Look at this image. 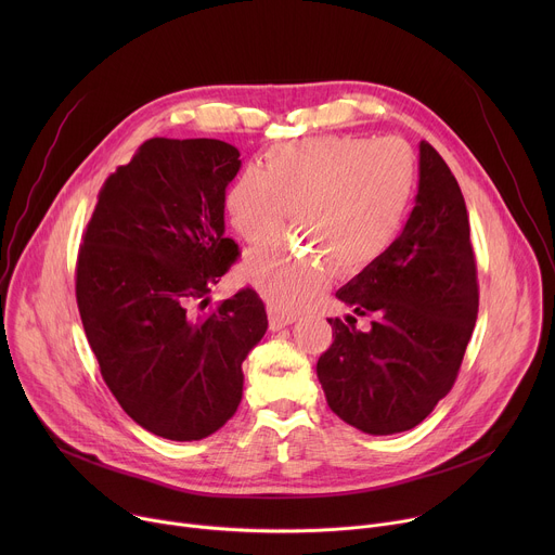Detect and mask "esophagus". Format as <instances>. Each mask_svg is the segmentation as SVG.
I'll return each mask as SVG.
<instances>
[{
  "mask_svg": "<svg viewBox=\"0 0 555 555\" xmlns=\"http://www.w3.org/2000/svg\"><path fill=\"white\" fill-rule=\"evenodd\" d=\"M296 321V313H287V311H279V309H270V330L279 332L287 325H292Z\"/></svg>",
  "mask_w": 555,
  "mask_h": 555,
  "instance_id": "esophagus-1",
  "label": "esophagus"
}]
</instances>
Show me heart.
<instances>
[{"instance_id": "obj_1", "label": "heart", "mask_w": 555, "mask_h": 555, "mask_svg": "<svg viewBox=\"0 0 555 555\" xmlns=\"http://www.w3.org/2000/svg\"><path fill=\"white\" fill-rule=\"evenodd\" d=\"M420 184L415 151L400 138L313 135L274 144L263 169L246 167L225 193V212L248 244H268L292 225L309 244L272 246L246 257L244 272L276 309H292L332 281L390 253Z\"/></svg>"}]
</instances>
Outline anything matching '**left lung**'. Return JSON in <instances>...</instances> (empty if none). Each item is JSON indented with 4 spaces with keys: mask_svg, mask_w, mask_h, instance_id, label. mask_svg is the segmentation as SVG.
I'll return each mask as SVG.
<instances>
[{
    "mask_svg": "<svg viewBox=\"0 0 555 555\" xmlns=\"http://www.w3.org/2000/svg\"><path fill=\"white\" fill-rule=\"evenodd\" d=\"M336 296L373 321L360 332L327 319L334 343L315 373L330 409L366 435L415 428L450 392L479 311L465 199L426 140L415 208L398 244Z\"/></svg>",
    "mask_w": 555,
    "mask_h": 555,
    "instance_id": "1",
    "label": "left lung"
}]
</instances>
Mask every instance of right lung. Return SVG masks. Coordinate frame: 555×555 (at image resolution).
Segmentation results:
<instances>
[{"label":"right lung","mask_w":555,"mask_h":555,"mask_svg":"<svg viewBox=\"0 0 555 555\" xmlns=\"http://www.w3.org/2000/svg\"><path fill=\"white\" fill-rule=\"evenodd\" d=\"M240 167L221 140H146L105 180L78 250L76 302L101 375L138 426L171 441L236 413L242 364L268 330L253 287L206 309L240 255L223 236Z\"/></svg>","instance_id":"obj_1"}]
</instances>
